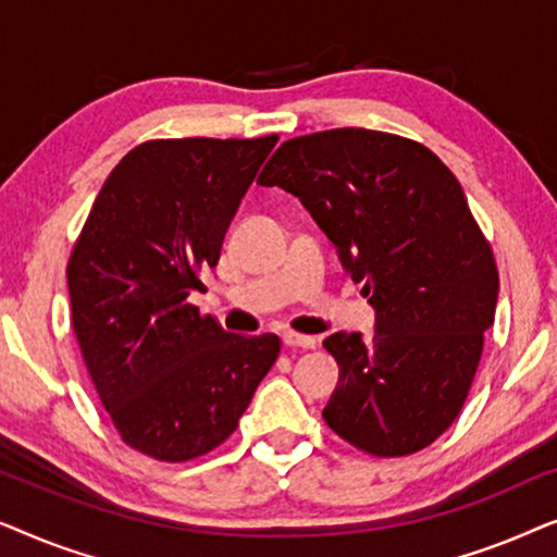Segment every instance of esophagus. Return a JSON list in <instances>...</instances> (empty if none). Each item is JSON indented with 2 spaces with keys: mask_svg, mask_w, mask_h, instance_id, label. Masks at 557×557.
<instances>
[{
  "mask_svg": "<svg viewBox=\"0 0 557 557\" xmlns=\"http://www.w3.org/2000/svg\"><path fill=\"white\" fill-rule=\"evenodd\" d=\"M284 345L286 347H301V349H311L317 347V339L309 337V334H299V332H286L284 334Z\"/></svg>",
  "mask_w": 557,
  "mask_h": 557,
  "instance_id": "1",
  "label": "esophagus"
}]
</instances>
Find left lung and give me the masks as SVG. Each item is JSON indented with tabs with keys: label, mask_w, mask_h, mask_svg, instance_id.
Here are the masks:
<instances>
[{
	"label": "left lung",
	"mask_w": 557,
	"mask_h": 557,
	"mask_svg": "<svg viewBox=\"0 0 557 557\" xmlns=\"http://www.w3.org/2000/svg\"><path fill=\"white\" fill-rule=\"evenodd\" d=\"M258 185L299 197L375 309V334L334 332L324 421L372 456H406L456 421L494 322L499 273L451 170L403 136H296Z\"/></svg>",
	"instance_id": "left-lung-1"
}]
</instances>
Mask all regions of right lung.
Instances as JSON below:
<instances>
[{"mask_svg":"<svg viewBox=\"0 0 557 557\" xmlns=\"http://www.w3.org/2000/svg\"><path fill=\"white\" fill-rule=\"evenodd\" d=\"M261 139L139 144L103 182L67 261L73 330L121 438L159 461L223 444L276 362V334L225 332L189 294L276 147Z\"/></svg>","mask_w":557,"mask_h":557,"instance_id":"right-lung-1","label":"right lung"}]
</instances>
